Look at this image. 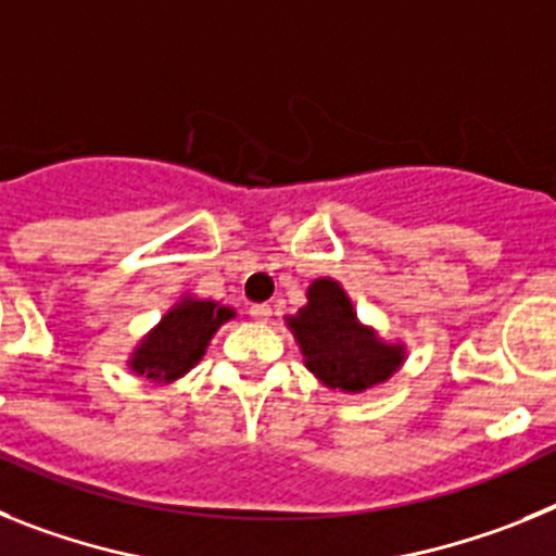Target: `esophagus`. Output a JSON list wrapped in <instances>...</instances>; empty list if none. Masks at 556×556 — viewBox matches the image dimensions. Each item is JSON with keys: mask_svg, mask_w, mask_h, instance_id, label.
Here are the masks:
<instances>
[{"mask_svg": "<svg viewBox=\"0 0 556 556\" xmlns=\"http://www.w3.org/2000/svg\"><path fill=\"white\" fill-rule=\"evenodd\" d=\"M249 316L254 318V321H268V318H271V305H251Z\"/></svg>", "mask_w": 556, "mask_h": 556, "instance_id": "34e87169", "label": "esophagus"}]
</instances>
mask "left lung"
I'll use <instances>...</instances> for the list:
<instances>
[{
  "mask_svg": "<svg viewBox=\"0 0 556 556\" xmlns=\"http://www.w3.org/2000/svg\"><path fill=\"white\" fill-rule=\"evenodd\" d=\"M305 366L330 389L366 392L383 383L405 358L403 344H386L371 327L361 325L350 296L336 279H316L307 288V305L288 316Z\"/></svg>",
  "mask_w": 556,
  "mask_h": 556,
  "instance_id": "left-lung-1",
  "label": "left lung"
}]
</instances>
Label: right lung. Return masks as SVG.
Segmentation results:
<instances>
[{
  "instance_id": "obj_1",
  "label": "right lung",
  "mask_w": 556,
  "mask_h": 556,
  "mask_svg": "<svg viewBox=\"0 0 556 556\" xmlns=\"http://www.w3.org/2000/svg\"><path fill=\"white\" fill-rule=\"evenodd\" d=\"M231 316V307L218 305L212 299L185 296L142 338L128 366L153 383H170L204 358L212 336Z\"/></svg>"
}]
</instances>
